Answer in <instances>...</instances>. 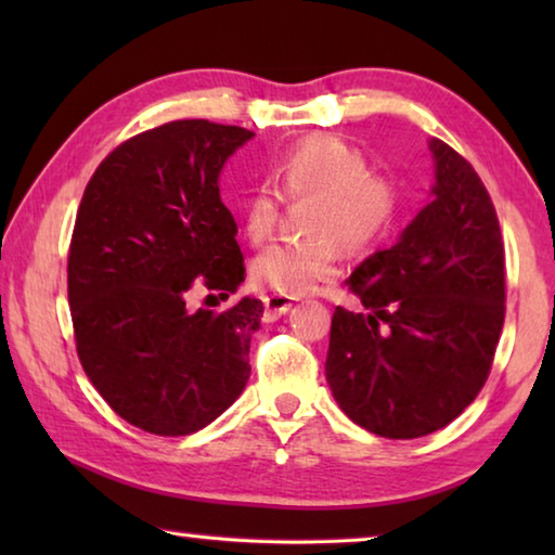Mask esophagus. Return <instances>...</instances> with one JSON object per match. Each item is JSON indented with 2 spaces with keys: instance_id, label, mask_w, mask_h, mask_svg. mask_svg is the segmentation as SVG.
I'll return each mask as SVG.
<instances>
[{
  "instance_id": "1",
  "label": "esophagus",
  "mask_w": 555,
  "mask_h": 555,
  "mask_svg": "<svg viewBox=\"0 0 555 555\" xmlns=\"http://www.w3.org/2000/svg\"><path fill=\"white\" fill-rule=\"evenodd\" d=\"M291 306H294V298H288V296H281V294L264 296V308L271 318L284 315L286 311H291Z\"/></svg>"
}]
</instances>
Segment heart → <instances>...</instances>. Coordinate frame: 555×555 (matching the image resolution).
Segmentation results:
<instances>
[{"label": "heart", "instance_id": "obj_1", "mask_svg": "<svg viewBox=\"0 0 555 555\" xmlns=\"http://www.w3.org/2000/svg\"><path fill=\"white\" fill-rule=\"evenodd\" d=\"M274 181L291 201L315 198L308 218L313 237L276 242L251 261V284L281 296L311 294L337 274L340 244L352 251L372 247L399 212L393 178L372 171L360 149L333 134L306 137L288 146L274 168ZM278 192L264 183L244 198L240 215L249 242L259 244L274 234L281 215Z\"/></svg>", "mask_w": 555, "mask_h": 555}]
</instances>
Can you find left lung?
Segmentation results:
<instances>
[{
  "mask_svg": "<svg viewBox=\"0 0 555 555\" xmlns=\"http://www.w3.org/2000/svg\"><path fill=\"white\" fill-rule=\"evenodd\" d=\"M434 201L347 279L370 313L335 308L325 377L357 426L393 440L457 418L490 377L504 325V242L482 178L430 139Z\"/></svg>",
  "mask_w": 555,
  "mask_h": 555,
  "instance_id": "1",
  "label": "left lung"
}]
</instances>
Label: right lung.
<instances>
[{
  "label": "right lung",
  "instance_id": "add662e5",
  "mask_svg": "<svg viewBox=\"0 0 555 555\" xmlns=\"http://www.w3.org/2000/svg\"><path fill=\"white\" fill-rule=\"evenodd\" d=\"M251 137L208 119L166 121L121 142L82 193L68 251L75 350L112 411L146 434H195L249 379L261 300L193 313L185 294L203 284L230 296L244 281L218 178Z\"/></svg>",
  "mask_w": 555,
  "mask_h": 555
}]
</instances>
